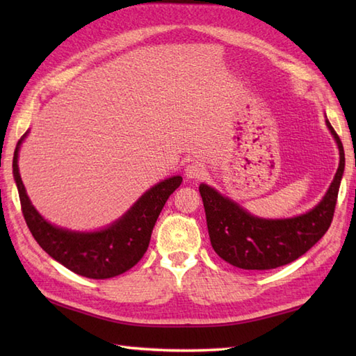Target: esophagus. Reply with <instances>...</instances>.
Returning a JSON list of instances; mask_svg holds the SVG:
<instances>
[{
    "mask_svg": "<svg viewBox=\"0 0 356 356\" xmlns=\"http://www.w3.org/2000/svg\"><path fill=\"white\" fill-rule=\"evenodd\" d=\"M185 176L188 179H194L199 180L203 176H205V166H203L200 162H190L185 166Z\"/></svg>",
    "mask_w": 356,
    "mask_h": 356,
    "instance_id": "esophagus-1",
    "label": "esophagus"
}]
</instances>
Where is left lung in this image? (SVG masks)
Masks as SVG:
<instances>
[{
    "mask_svg": "<svg viewBox=\"0 0 356 356\" xmlns=\"http://www.w3.org/2000/svg\"><path fill=\"white\" fill-rule=\"evenodd\" d=\"M326 125L337 140L339 165L326 195L306 214L268 220L251 216L236 202L223 197L214 188L205 184L199 186L211 245L220 259L240 269H274L297 260L326 234L334 218L339 184L344 172L341 139L327 119Z\"/></svg>",
    "mask_w": 356,
    "mask_h": 356,
    "instance_id": "8db88e82",
    "label": "left lung"
}]
</instances>
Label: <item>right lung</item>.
<instances>
[{"label": "right lung", "instance_id": "right-lung-1", "mask_svg": "<svg viewBox=\"0 0 356 356\" xmlns=\"http://www.w3.org/2000/svg\"><path fill=\"white\" fill-rule=\"evenodd\" d=\"M26 136L27 133L18 142L12 166L22 216L38 245L63 266L87 278H111L131 269L147 252L157 217L165 202L182 184V177L174 176L149 188L119 220L102 231L76 232L58 228L38 213L22 185L18 151Z\"/></svg>", "mask_w": 356, "mask_h": 356}]
</instances>
